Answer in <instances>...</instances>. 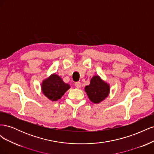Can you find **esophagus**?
Wrapping results in <instances>:
<instances>
[{
  "label": "esophagus",
  "instance_id": "obj_1",
  "mask_svg": "<svg viewBox=\"0 0 154 154\" xmlns=\"http://www.w3.org/2000/svg\"><path fill=\"white\" fill-rule=\"evenodd\" d=\"M75 87L77 88H80L81 87V83L80 82H76V83H75Z\"/></svg>",
  "mask_w": 154,
  "mask_h": 154
}]
</instances>
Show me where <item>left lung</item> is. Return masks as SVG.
Wrapping results in <instances>:
<instances>
[{"instance_id": "1", "label": "left lung", "mask_w": 154, "mask_h": 154, "mask_svg": "<svg viewBox=\"0 0 154 154\" xmlns=\"http://www.w3.org/2000/svg\"><path fill=\"white\" fill-rule=\"evenodd\" d=\"M110 84L106 83L98 75L93 76L90 84L85 87V91L89 100L94 103H100L109 95Z\"/></svg>"}]
</instances>
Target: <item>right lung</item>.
<instances>
[{"mask_svg":"<svg viewBox=\"0 0 154 154\" xmlns=\"http://www.w3.org/2000/svg\"><path fill=\"white\" fill-rule=\"evenodd\" d=\"M70 88V85L65 83L61 77L56 73L45 78L41 83V90L44 95L53 101L61 98Z\"/></svg>","mask_w":154,"mask_h":154,"instance_id":"add662e5","label":"right lung"}]
</instances>
